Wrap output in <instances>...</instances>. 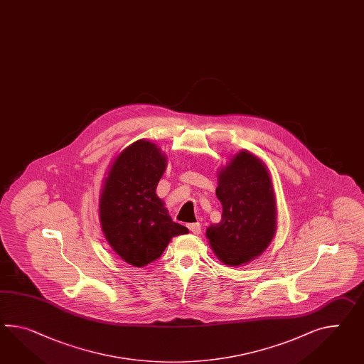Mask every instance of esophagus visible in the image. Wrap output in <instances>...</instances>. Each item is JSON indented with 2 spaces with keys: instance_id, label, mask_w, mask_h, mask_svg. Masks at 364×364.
Instances as JSON below:
<instances>
[{
  "instance_id": "34e87169",
  "label": "esophagus",
  "mask_w": 364,
  "mask_h": 364,
  "mask_svg": "<svg viewBox=\"0 0 364 364\" xmlns=\"http://www.w3.org/2000/svg\"><path fill=\"white\" fill-rule=\"evenodd\" d=\"M188 229L191 230V232H193V234H200V232H201V225H200L198 222L189 223V225H188Z\"/></svg>"
}]
</instances>
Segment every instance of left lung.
Returning a JSON list of instances; mask_svg holds the SVG:
<instances>
[{
    "mask_svg": "<svg viewBox=\"0 0 364 364\" xmlns=\"http://www.w3.org/2000/svg\"><path fill=\"white\" fill-rule=\"evenodd\" d=\"M217 176L221 221L206 229V238L220 262L240 267L262 255L275 237L277 208L272 178L264 161L247 150L231 156Z\"/></svg>",
    "mask_w": 364,
    "mask_h": 364,
    "instance_id": "obj_1",
    "label": "left lung"
}]
</instances>
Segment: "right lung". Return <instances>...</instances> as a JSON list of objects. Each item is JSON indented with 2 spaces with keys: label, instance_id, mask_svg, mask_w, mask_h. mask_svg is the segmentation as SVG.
Instances as JSON below:
<instances>
[{
  "label": "right lung",
  "instance_id": "right-lung-1",
  "mask_svg": "<svg viewBox=\"0 0 364 364\" xmlns=\"http://www.w3.org/2000/svg\"><path fill=\"white\" fill-rule=\"evenodd\" d=\"M167 167L158 144L139 139L121 151L104 178L98 213L109 246L134 267L156 260L188 229L172 221L156 186Z\"/></svg>",
  "mask_w": 364,
  "mask_h": 364
}]
</instances>
